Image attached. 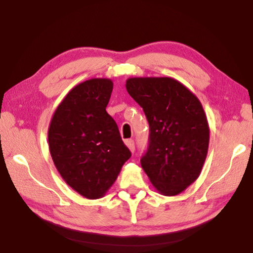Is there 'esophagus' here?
<instances>
[{
	"label": "esophagus",
	"mask_w": 253,
	"mask_h": 253,
	"mask_svg": "<svg viewBox=\"0 0 253 253\" xmlns=\"http://www.w3.org/2000/svg\"><path fill=\"white\" fill-rule=\"evenodd\" d=\"M125 143L127 145V147L130 149V152L134 153L135 152V143H134V140H132V139H127Z\"/></svg>",
	"instance_id": "esophagus-1"
}]
</instances>
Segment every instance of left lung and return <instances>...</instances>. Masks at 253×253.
Instances as JSON below:
<instances>
[{"instance_id":"8db88e82","label":"left lung","mask_w":253,"mask_h":253,"mask_svg":"<svg viewBox=\"0 0 253 253\" xmlns=\"http://www.w3.org/2000/svg\"><path fill=\"white\" fill-rule=\"evenodd\" d=\"M126 89L149 125L142 168L160 193L177 195L199 177L207 158L210 128L203 107L169 77L129 78Z\"/></svg>"}]
</instances>
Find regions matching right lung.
<instances>
[{
	"mask_svg": "<svg viewBox=\"0 0 253 253\" xmlns=\"http://www.w3.org/2000/svg\"><path fill=\"white\" fill-rule=\"evenodd\" d=\"M113 81L93 78L68 92L51 119L48 142L58 172L84 198L106 194L131 153L106 111Z\"/></svg>",
	"mask_w": 253,
	"mask_h": 253,
	"instance_id": "add662e5",
	"label": "right lung"
}]
</instances>
